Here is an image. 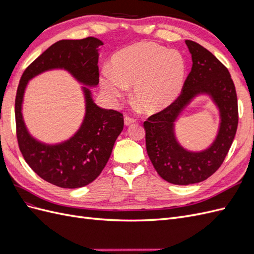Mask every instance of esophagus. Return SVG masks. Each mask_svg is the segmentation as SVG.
<instances>
[{"mask_svg":"<svg viewBox=\"0 0 254 254\" xmlns=\"http://www.w3.org/2000/svg\"><path fill=\"white\" fill-rule=\"evenodd\" d=\"M124 123H125L126 126H129V125L133 124V123H135V120H134V119H131V118H129V117H125Z\"/></svg>","mask_w":254,"mask_h":254,"instance_id":"1","label":"esophagus"}]
</instances>
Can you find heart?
Instances as JSON below:
<instances>
[{"mask_svg":"<svg viewBox=\"0 0 254 254\" xmlns=\"http://www.w3.org/2000/svg\"><path fill=\"white\" fill-rule=\"evenodd\" d=\"M186 60L179 52L152 42H140L117 52L111 71H103L101 87L117 101L133 84L132 96L144 112L153 114L168 108L181 93L186 80Z\"/></svg>","mask_w":254,"mask_h":254,"instance_id":"b5f03b06","label":"heart"}]
</instances>
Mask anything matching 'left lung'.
<instances>
[{
	"label": "left lung",
	"instance_id": "obj_1",
	"mask_svg": "<svg viewBox=\"0 0 254 254\" xmlns=\"http://www.w3.org/2000/svg\"><path fill=\"white\" fill-rule=\"evenodd\" d=\"M191 55V70L180 96L168 107L144 122L146 150L151 163L165 181L189 186L209 178L224 162L238 124L237 96L228 68L211 52L186 40ZM199 95H207L220 111V127L209 148L191 152L176 140L174 125L184 109Z\"/></svg>",
	"mask_w": 254,
	"mask_h": 254
}]
</instances>
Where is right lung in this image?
Instances as JSON below:
<instances>
[{
  "instance_id": "obj_1",
  "label": "right lung",
  "mask_w": 254,
  "mask_h": 254,
  "mask_svg": "<svg viewBox=\"0 0 254 254\" xmlns=\"http://www.w3.org/2000/svg\"><path fill=\"white\" fill-rule=\"evenodd\" d=\"M103 44L94 37L54 43L27 66L17 90L14 113L22 156L38 176L59 188L77 189L94 181L108 162L115 140L124 127L122 113L101 108L92 98L90 88L96 87L99 81L98 51ZM52 69H64L84 84L86 112L80 129L70 139L47 144L29 133L21 105L28 81Z\"/></svg>"
}]
</instances>
